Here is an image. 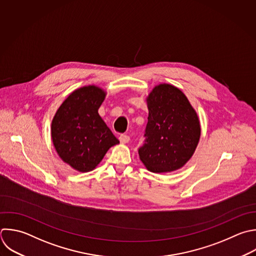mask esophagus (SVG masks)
I'll return each instance as SVG.
<instances>
[{"instance_id": "1", "label": "esophagus", "mask_w": 256, "mask_h": 256, "mask_svg": "<svg viewBox=\"0 0 256 256\" xmlns=\"http://www.w3.org/2000/svg\"><path fill=\"white\" fill-rule=\"evenodd\" d=\"M119 140H120L121 144H126V143L129 142L130 137H129L128 135H121V136L119 137Z\"/></svg>"}]
</instances>
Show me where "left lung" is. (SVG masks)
I'll list each match as a JSON object with an SVG mask.
<instances>
[{"mask_svg":"<svg viewBox=\"0 0 256 256\" xmlns=\"http://www.w3.org/2000/svg\"><path fill=\"white\" fill-rule=\"evenodd\" d=\"M146 103V140L139 158L153 173L176 171L191 159L199 143V117L184 93L171 84L156 85Z\"/></svg>","mask_w":256,"mask_h":256,"instance_id":"1","label":"left lung"}]
</instances>
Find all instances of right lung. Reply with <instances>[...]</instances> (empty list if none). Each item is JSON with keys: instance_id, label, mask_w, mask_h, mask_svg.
Wrapping results in <instances>:
<instances>
[{"instance_id": "right-lung-1", "label": "right lung", "mask_w": 256, "mask_h": 256, "mask_svg": "<svg viewBox=\"0 0 256 256\" xmlns=\"http://www.w3.org/2000/svg\"><path fill=\"white\" fill-rule=\"evenodd\" d=\"M106 91L96 85L74 90L61 104L51 124V137L59 157L71 168L85 173L94 170L119 140L98 110Z\"/></svg>"}]
</instances>
